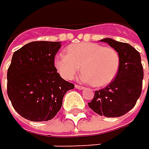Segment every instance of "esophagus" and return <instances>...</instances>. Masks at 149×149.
Listing matches in <instances>:
<instances>
[{"instance_id":"1","label":"esophagus","mask_w":149,"mask_h":149,"mask_svg":"<svg viewBox=\"0 0 149 149\" xmlns=\"http://www.w3.org/2000/svg\"><path fill=\"white\" fill-rule=\"evenodd\" d=\"M75 88H76L77 89H84V88H85V87L80 86V85H77V84H75Z\"/></svg>"}]
</instances>
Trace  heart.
<instances>
[{"label": "heart", "instance_id": "1", "mask_svg": "<svg viewBox=\"0 0 149 149\" xmlns=\"http://www.w3.org/2000/svg\"><path fill=\"white\" fill-rule=\"evenodd\" d=\"M66 52L55 58L54 66L67 80L73 79L81 67V81L99 88L111 83L118 73L120 55L113 47L82 42L68 45Z\"/></svg>", "mask_w": 149, "mask_h": 149}]
</instances>
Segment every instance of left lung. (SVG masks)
<instances>
[{
	"mask_svg": "<svg viewBox=\"0 0 149 149\" xmlns=\"http://www.w3.org/2000/svg\"><path fill=\"white\" fill-rule=\"evenodd\" d=\"M120 55V68L116 78L104 88L96 90L89 108L100 116L120 117L132 110L141 94L143 67L139 52L126 43L104 38Z\"/></svg>",
	"mask_w": 149,
	"mask_h": 149,
	"instance_id": "8db88e82",
	"label": "left lung"
}]
</instances>
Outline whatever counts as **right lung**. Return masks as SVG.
<instances>
[{
  "mask_svg": "<svg viewBox=\"0 0 149 149\" xmlns=\"http://www.w3.org/2000/svg\"><path fill=\"white\" fill-rule=\"evenodd\" d=\"M61 46V42L34 41L13 54L7 74V92L14 109L28 120L53 118L65 94L74 88L61 77L54 66Z\"/></svg>",
  "mask_w": 149,
  "mask_h": 149,
  "instance_id": "1",
  "label": "right lung"
}]
</instances>
